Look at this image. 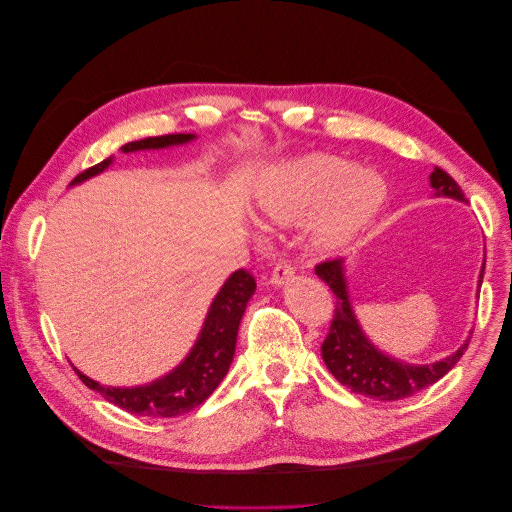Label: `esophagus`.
<instances>
[{
  "mask_svg": "<svg viewBox=\"0 0 512 512\" xmlns=\"http://www.w3.org/2000/svg\"><path fill=\"white\" fill-rule=\"evenodd\" d=\"M294 280V269L288 265V262H277L271 273V284L273 286H286L288 282Z\"/></svg>",
  "mask_w": 512,
  "mask_h": 512,
  "instance_id": "1",
  "label": "esophagus"
}]
</instances>
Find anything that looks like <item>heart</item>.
Masks as SVG:
<instances>
[{"label":"heart","mask_w":512,"mask_h":512,"mask_svg":"<svg viewBox=\"0 0 512 512\" xmlns=\"http://www.w3.org/2000/svg\"><path fill=\"white\" fill-rule=\"evenodd\" d=\"M386 200L384 181L356 164L309 156L280 170L258 194V209L275 224H292L324 208L316 232L318 252H333L352 241L376 218Z\"/></svg>","instance_id":"heart-1"}]
</instances>
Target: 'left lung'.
I'll use <instances>...</instances> for the list:
<instances>
[{"instance_id":"left-lung-1","label":"left lung","mask_w":512,"mask_h":512,"mask_svg":"<svg viewBox=\"0 0 512 512\" xmlns=\"http://www.w3.org/2000/svg\"><path fill=\"white\" fill-rule=\"evenodd\" d=\"M429 183L436 196H448L455 200H466L457 181L442 168H433ZM485 262L480 269V282H483ZM316 275L327 284L335 294V314L327 339L322 342V359L331 374L356 395L371 397L378 401H397L406 399L416 393L429 389L451 371L457 361L466 352L470 339H466L457 352L446 359L427 365H410L401 363L393 356L384 354L369 337L363 333L359 320L354 316V309L348 297V280H346V262L344 258L324 260L316 267Z\"/></svg>"}]
</instances>
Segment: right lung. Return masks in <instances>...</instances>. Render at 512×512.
Masks as SVG:
<instances>
[{
	"instance_id": "right-lung-1",
	"label": "right lung",
	"mask_w": 512,
	"mask_h": 512,
	"mask_svg": "<svg viewBox=\"0 0 512 512\" xmlns=\"http://www.w3.org/2000/svg\"><path fill=\"white\" fill-rule=\"evenodd\" d=\"M194 134H164L149 136L143 141H134L123 145L121 151H141V149H164L173 145H185L194 141ZM113 164V158H106L100 164L91 166L79 177H74L72 185L83 183L91 177L100 175L102 170ZM256 290V280L245 269L232 273L209 307L203 329L196 339L190 354L166 376L141 386H104L96 380L87 378L74 367L76 374L89 386L91 391H98L106 401L123 408L130 414L147 416V418H170L194 410L196 406L218 389V384L228 374V367L235 356L237 331L243 318L245 305L252 299Z\"/></svg>"
}]
</instances>
